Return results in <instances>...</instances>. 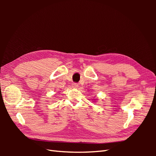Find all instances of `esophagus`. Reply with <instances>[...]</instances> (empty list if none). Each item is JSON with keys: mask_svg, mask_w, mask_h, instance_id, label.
Listing matches in <instances>:
<instances>
[{"mask_svg": "<svg viewBox=\"0 0 156 156\" xmlns=\"http://www.w3.org/2000/svg\"><path fill=\"white\" fill-rule=\"evenodd\" d=\"M72 86L73 88H77L78 87V84L77 83H76V82H74V83H72Z\"/></svg>", "mask_w": 156, "mask_h": 156, "instance_id": "1", "label": "esophagus"}]
</instances>
